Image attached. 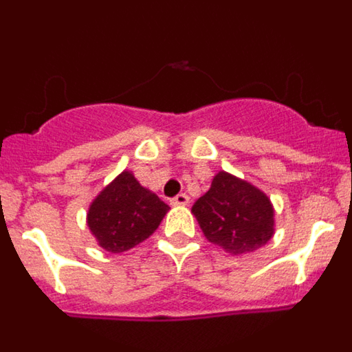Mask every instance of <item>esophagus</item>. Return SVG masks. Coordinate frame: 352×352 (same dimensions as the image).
<instances>
[{"label": "esophagus", "mask_w": 352, "mask_h": 352, "mask_svg": "<svg viewBox=\"0 0 352 352\" xmlns=\"http://www.w3.org/2000/svg\"><path fill=\"white\" fill-rule=\"evenodd\" d=\"M169 203H170V206H186V204H188V195L178 194L176 197L170 199Z\"/></svg>", "instance_id": "34e87169"}]
</instances>
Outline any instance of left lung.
I'll use <instances>...</instances> for the list:
<instances>
[{"label":"left lung","mask_w":352,"mask_h":352,"mask_svg":"<svg viewBox=\"0 0 352 352\" xmlns=\"http://www.w3.org/2000/svg\"><path fill=\"white\" fill-rule=\"evenodd\" d=\"M208 241L229 254H250L272 239L273 206L264 192L232 174L219 173L192 206Z\"/></svg>","instance_id":"obj_1"}]
</instances>
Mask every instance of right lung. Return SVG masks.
<instances>
[{"mask_svg": "<svg viewBox=\"0 0 352 352\" xmlns=\"http://www.w3.org/2000/svg\"><path fill=\"white\" fill-rule=\"evenodd\" d=\"M167 210L132 173L123 170L91 203L88 227L104 250L121 254L153 234Z\"/></svg>", "mask_w": 352, "mask_h": 352, "instance_id": "obj_1", "label": "right lung"}]
</instances>
